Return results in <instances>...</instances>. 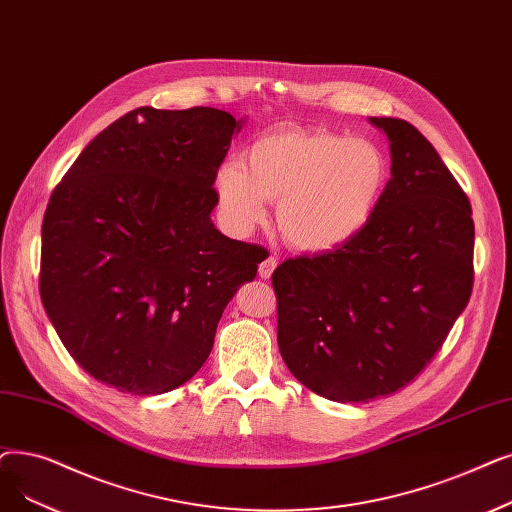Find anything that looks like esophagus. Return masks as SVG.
I'll list each match as a JSON object with an SVG mask.
<instances>
[{
    "instance_id": "1",
    "label": "esophagus",
    "mask_w": 512,
    "mask_h": 512,
    "mask_svg": "<svg viewBox=\"0 0 512 512\" xmlns=\"http://www.w3.org/2000/svg\"><path fill=\"white\" fill-rule=\"evenodd\" d=\"M276 265H278V261H276L274 257H265V259L259 263V276H261L263 280H268V278L272 276V272L276 270Z\"/></svg>"
}]
</instances>
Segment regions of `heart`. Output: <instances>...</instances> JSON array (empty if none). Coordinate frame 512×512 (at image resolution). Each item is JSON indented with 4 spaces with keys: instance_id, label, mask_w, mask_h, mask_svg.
Here are the masks:
<instances>
[{
    "instance_id": "b5f03b06",
    "label": "heart",
    "mask_w": 512,
    "mask_h": 512,
    "mask_svg": "<svg viewBox=\"0 0 512 512\" xmlns=\"http://www.w3.org/2000/svg\"><path fill=\"white\" fill-rule=\"evenodd\" d=\"M391 177L387 154L370 140L322 127L280 125L255 138L242 161L213 177L221 215L247 234L278 201L276 224L303 253H332L358 238L379 211Z\"/></svg>"
}]
</instances>
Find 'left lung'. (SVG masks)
I'll use <instances>...</instances> for the list:
<instances>
[{"instance_id": "obj_1", "label": "left lung", "mask_w": 512, "mask_h": 512, "mask_svg": "<svg viewBox=\"0 0 512 512\" xmlns=\"http://www.w3.org/2000/svg\"><path fill=\"white\" fill-rule=\"evenodd\" d=\"M391 180L370 226L332 253L272 274L278 347L309 391L362 404L414 381L473 291L471 203L433 144L404 119L372 117Z\"/></svg>"}]
</instances>
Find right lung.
Wrapping results in <instances>:
<instances>
[{
    "mask_svg": "<svg viewBox=\"0 0 512 512\" xmlns=\"http://www.w3.org/2000/svg\"><path fill=\"white\" fill-rule=\"evenodd\" d=\"M226 110L140 106L83 148L41 226L39 293L96 381L159 395L207 362L217 322L257 274V244L215 230L213 177L234 133Z\"/></svg>",
    "mask_w": 512,
    "mask_h": 512,
    "instance_id": "add662e5",
    "label": "right lung"
}]
</instances>
